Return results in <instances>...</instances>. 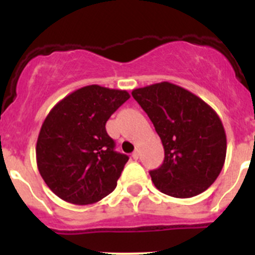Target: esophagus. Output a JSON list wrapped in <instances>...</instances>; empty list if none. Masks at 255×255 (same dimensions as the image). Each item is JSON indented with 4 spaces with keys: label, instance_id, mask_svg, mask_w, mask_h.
<instances>
[{
    "label": "esophagus",
    "instance_id": "34e87169",
    "mask_svg": "<svg viewBox=\"0 0 255 255\" xmlns=\"http://www.w3.org/2000/svg\"><path fill=\"white\" fill-rule=\"evenodd\" d=\"M139 154H140V150L137 148L134 151H133V154H132L133 159H138V158H139Z\"/></svg>",
    "mask_w": 255,
    "mask_h": 255
}]
</instances>
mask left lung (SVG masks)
Returning a JSON list of instances; mask_svg holds the SVG:
<instances>
[{
    "mask_svg": "<svg viewBox=\"0 0 255 255\" xmlns=\"http://www.w3.org/2000/svg\"><path fill=\"white\" fill-rule=\"evenodd\" d=\"M163 143V165L150 171L163 194L189 199L207 190L226 160L227 138L220 116L189 90L163 81L132 91Z\"/></svg>",
    "mask_w": 255,
    "mask_h": 255,
    "instance_id": "8db88e82",
    "label": "left lung"
}]
</instances>
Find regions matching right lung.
Here are the masks:
<instances>
[{
	"instance_id": "1",
	"label": "right lung",
	"mask_w": 255,
	"mask_h": 255,
	"mask_svg": "<svg viewBox=\"0 0 255 255\" xmlns=\"http://www.w3.org/2000/svg\"><path fill=\"white\" fill-rule=\"evenodd\" d=\"M129 97L126 90L89 85L50 110L38 135L35 158L40 176L56 196L90 205L116 189L128 156L115 151L105 126Z\"/></svg>"
}]
</instances>
